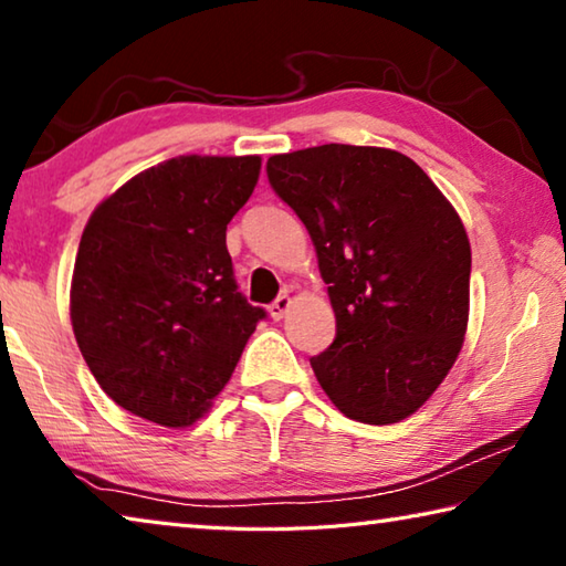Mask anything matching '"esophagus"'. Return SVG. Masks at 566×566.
Listing matches in <instances>:
<instances>
[{
    "instance_id": "obj_1",
    "label": "esophagus",
    "mask_w": 566,
    "mask_h": 566,
    "mask_svg": "<svg viewBox=\"0 0 566 566\" xmlns=\"http://www.w3.org/2000/svg\"><path fill=\"white\" fill-rule=\"evenodd\" d=\"M290 306H292L290 294H282V296H276V300L270 304V317H272L274 322L284 319V314L290 312Z\"/></svg>"
}]
</instances>
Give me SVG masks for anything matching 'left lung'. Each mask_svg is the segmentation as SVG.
<instances>
[{"label":"left lung","mask_w":566,"mask_h":566,"mask_svg":"<svg viewBox=\"0 0 566 566\" xmlns=\"http://www.w3.org/2000/svg\"><path fill=\"white\" fill-rule=\"evenodd\" d=\"M312 237L337 337L312 357L332 405L395 424L424 405L462 352L472 247L452 202L407 155L322 145L266 161Z\"/></svg>","instance_id":"left-lung-1"}]
</instances>
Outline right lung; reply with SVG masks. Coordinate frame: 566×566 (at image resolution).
<instances>
[{"mask_svg":"<svg viewBox=\"0 0 566 566\" xmlns=\"http://www.w3.org/2000/svg\"><path fill=\"white\" fill-rule=\"evenodd\" d=\"M262 157L181 155L94 209L74 260L70 317L99 387L132 415L181 429L212 409L264 310L237 292L227 224Z\"/></svg>","mask_w":566,"mask_h":566,"instance_id":"add662e5","label":"right lung"}]
</instances>
